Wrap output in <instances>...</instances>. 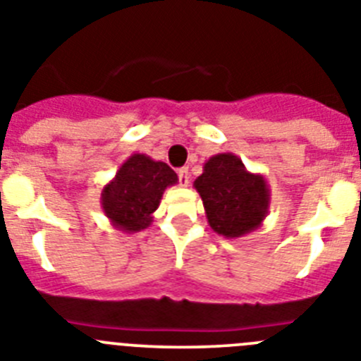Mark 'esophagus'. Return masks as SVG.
Returning a JSON list of instances; mask_svg holds the SVG:
<instances>
[{
    "instance_id": "34e87169",
    "label": "esophagus",
    "mask_w": 361,
    "mask_h": 361,
    "mask_svg": "<svg viewBox=\"0 0 361 361\" xmlns=\"http://www.w3.org/2000/svg\"><path fill=\"white\" fill-rule=\"evenodd\" d=\"M178 178H180V183L183 185V187H187V185H189V169H180V171H178Z\"/></svg>"
}]
</instances>
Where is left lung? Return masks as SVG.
I'll return each mask as SVG.
<instances>
[{"label": "left lung", "mask_w": 361, "mask_h": 361, "mask_svg": "<svg viewBox=\"0 0 361 361\" xmlns=\"http://www.w3.org/2000/svg\"><path fill=\"white\" fill-rule=\"evenodd\" d=\"M209 225L219 236L241 238L262 227L269 214L271 189L262 174L249 172L233 152L209 158L194 180Z\"/></svg>", "instance_id": "8db88e82"}]
</instances>
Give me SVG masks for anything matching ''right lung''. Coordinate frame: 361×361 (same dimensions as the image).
<instances>
[{
	"label": "right lung",
	"instance_id": "obj_1",
	"mask_svg": "<svg viewBox=\"0 0 361 361\" xmlns=\"http://www.w3.org/2000/svg\"><path fill=\"white\" fill-rule=\"evenodd\" d=\"M178 183V174L167 163L147 154L128 156L102 190V209L111 225L123 233H140L154 219L167 187Z\"/></svg>",
	"mask_w": 361,
	"mask_h": 361
}]
</instances>
